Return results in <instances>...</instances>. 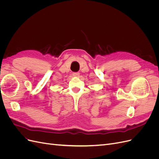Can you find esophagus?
Segmentation results:
<instances>
[{"instance_id":"obj_1","label":"esophagus","mask_w":159,"mask_h":159,"mask_svg":"<svg viewBox=\"0 0 159 159\" xmlns=\"http://www.w3.org/2000/svg\"><path fill=\"white\" fill-rule=\"evenodd\" d=\"M73 75L75 77H78L80 75V73L79 72H74V73H73Z\"/></svg>"}]
</instances>
